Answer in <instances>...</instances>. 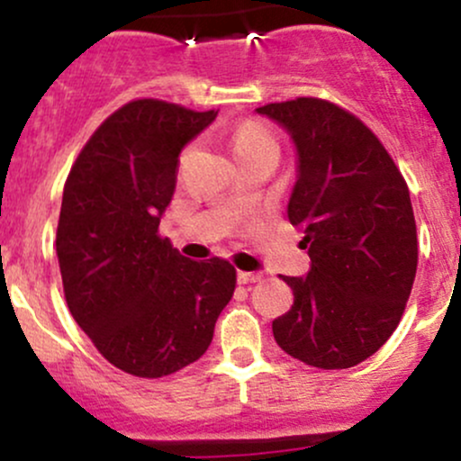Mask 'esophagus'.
I'll use <instances>...</instances> for the list:
<instances>
[{
	"instance_id": "1",
	"label": "esophagus",
	"mask_w": 461,
	"mask_h": 461,
	"mask_svg": "<svg viewBox=\"0 0 461 461\" xmlns=\"http://www.w3.org/2000/svg\"><path fill=\"white\" fill-rule=\"evenodd\" d=\"M260 279H262L260 273H245V271L238 273V284H256L260 282Z\"/></svg>"
}]
</instances>
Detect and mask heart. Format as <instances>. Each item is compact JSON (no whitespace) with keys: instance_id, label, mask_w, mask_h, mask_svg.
<instances>
[{"instance_id":"1","label":"heart","mask_w":461,"mask_h":461,"mask_svg":"<svg viewBox=\"0 0 461 461\" xmlns=\"http://www.w3.org/2000/svg\"><path fill=\"white\" fill-rule=\"evenodd\" d=\"M264 145H275V140L271 131L262 128L260 123L247 121V123H240L231 131V149H234V156H240V153L258 149V147Z\"/></svg>"}]
</instances>
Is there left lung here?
Here are the masks:
<instances>
[{
    "instance_id": "left-lung-1",
    "label": "left lung",
    "mask_w": 461,
    "mask_h": 461,
    "mask_svg": "<svg viewBox=\"0 0 461 461\" xmlns=\"http://www.w3.org/2000/svg\"><path fill=\"white\" fill-rule=\"evenodd\" d=\"M297 147L290 223L303 230L310 273L284 277L294 303L273 321L288 356L316 368H351L393 336L416 277L410 190L357 116L316 97L256 108Z\"/></svg>"
}]
</instances>
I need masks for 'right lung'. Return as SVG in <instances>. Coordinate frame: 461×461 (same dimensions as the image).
Masks as SVG:
<instances>
[{"label": "right lung", "mask_w": 461, "mask_h": 461, "mask_svg": "<svg viewBox=\"0 0 461 461\" xmlns=\"http://www.w3.org/2000/svg\"><path fill=\"white\" fill-rule=\"evenodd\" d=\"M216 114L160 99L125 104L67 177L56 234L67 305L97 351L134 377L197 362L234 294L230 262L188 260L158 234L179 153Z\"/></svg>", "instance_id": "1"}]
</instances>
